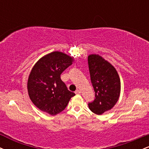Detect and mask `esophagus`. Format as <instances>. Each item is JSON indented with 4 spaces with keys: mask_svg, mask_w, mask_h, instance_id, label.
<instances>
[{
    "mask_svg": "<svg viewBox=\"0 0 149 149\" xmlns=\"http://www.w3.org/2000/svg\"><path fill=\"white\" fill-rule=\"evenodd\" d=\"M75 93L76 94V95H80V91L79 90H76V92H75Z\"/></svg>",
    "mask_w": 149,
    "mask_h": 149,
    "instance_id": "esophagus-1",
    "label": "esophagus"
}]
</instances>
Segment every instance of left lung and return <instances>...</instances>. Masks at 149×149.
<instances>
[{
	"mask_svg": "<svg viewBox=\"0 0 149 149\" xmlns=\"http://www.w3.org/2000/svg\"><path fill=\"white\" fill-rule=\"evenodd\" d=\"M90 80L95 92V99L88 103L94 113L101 115L110 110L118 100L120 80L115 68L98 54L88 57Z\"/></svg>",
	"mask_w": 149,
	"mask_h": 149,
	"instance_id": "left-lung-1",
	"label": "left lung"
}]
</instances>
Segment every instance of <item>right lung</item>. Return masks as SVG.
<instances>
[{"instance_id":"add662e5","label":"right lung","mask_w":149,"mask_h":149,"mask_svg":"<svg viewBox=\"0 0 149 149\" xmlns=\"http://www.w3.org/2000/svg\"><path fill=\"white\" fill-rule=\"evenodd\" d=\"M72 58L61 52H52L39 59L31 71L27 88L34 105L52 116L64 111L74 92L69 91L61 74Z\"/></svg>"}]
</instances>
